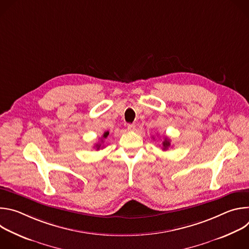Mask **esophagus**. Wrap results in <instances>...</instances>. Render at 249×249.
<instances>
[{"label":"esophagus","instance_id":"obj_1","mask_svg":"<svg viewBox=\"0 0 249 249\" xmlns=\"http://www.w3.org/2000/svg\"><path fill=\"white\" fill-rule=\"evenodd\" d=\"M128 130L129 131H135L136 130V125L135 124H128Z\"/></svg>","mask_w":249,"mask_h":249}]
</instances>
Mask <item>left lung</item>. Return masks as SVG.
<instances>
[{"instance_id": "1", "label": "left lung", "mask_w": 249, "mask_h": 249, "mask_svg": "<svg viewBox=\"0 0 249 249\" xmlns=\"http://www.w3.org/2000/svg\"><path fill=\"white\" fill-rule=\"evenodd\" d=\"M170 146V141L168 138H164L163 142H162V150L165 151L168 149V147Z\"/></svg>"}]
</instances>
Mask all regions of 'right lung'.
Returning <instances> with one entry per match:
<instances>
[{
  "instance_id": "1",
  "label": "right lung",
  "mask_w": 249,
  "mask_h": 249,
  "mask_svg": "<svg viewBox=\"0 0 249 249\" xmlns=\"http://www.w3.org/2000/svg\"><path fill=\"white\" fill-rule=\"evenodd\" d=\"M109 135V132L107 131V132H104V134L102 135V139H106V138H107V136ZM103 143V140H101L100 141V143H98V144H96L95 146H94V148L96 149V150H99L100 148H103V146H101V144Z\"/></svg>"
}]
</instances>
